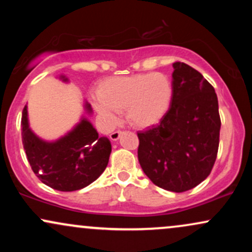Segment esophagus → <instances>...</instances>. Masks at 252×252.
Segmentation results:
<instances>
[{
    "mask_svg": "<svg viewBox=\"0 0 252 252\" xmlns=\"http://www.w3.org/2000/svg\"><path fill=\"white\" fill-rule=\"evenodd\" d=\"M122 134H123V131H121V130H116V131H114L110 134V138H111L112 141H117Z\"/></svg>",
    "mask_w": 252,
    "mask_h": 252,
    "instance_id": "34e87169",
    "label": "esophagus"
}]
</instances>
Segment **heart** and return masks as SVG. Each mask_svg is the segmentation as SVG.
I'll use <instances>...</instances> for the list:
<instances>
[{"label": "heart", "mask_w": 252, "mask_h": 252, "mask_svg": "<svg viewBox=\"0 0 252 252\" xmlns=\"http://www.w3.org/2000/svg\"><path fill=\"white\" fill-rule=\"evenodd\" d=\"M97 111L108 122L116 121L115 112L126 114L136 128H148L166 116L172 104L174 86L170 77L161 72L108 78L98 88Z\"/></svg>", "instance_id": "heart-1"}]
</instances>
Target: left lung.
<instances>
[{
	"instance_id": "obj_1",
	"label": "left lung",
	"mask_w": 252,
	"mask_h": 252,
	"mask_svg": "<svg viewBox=\"0 0 252 252\" xmlns=\"http://www.w3.org/2000/svg\"><path fill=\"white\" fill-rule=\"evenodd\" d=\"M173 67L170 108L158 126L137 132V156L153 184L181 193L210 175L221 122L213 86L187 63L176 62Z\"/></svg>"
}]
</instances>
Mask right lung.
Returning <instances> with one entry per match:
<instances>
[{"label": "right lung", "instance_id": "1", "mask_svg": "<svg viewBox=\"0 0 252 252\" xmlns=\"http://www.w3.org/2000/svg\"><path fill=\"white\" fill-rule=\"evenodd\" d=\"M86 110L92 111L88 103ZM21 128L28 162L40 181L51 189L62 192L82 189L97 180L108 166L111 142L100 137L86 118L60 140L45 142L30 129L25 106Z\"/></svg>", "mask_w": 252, "mask_h": 252}]
</instances>
